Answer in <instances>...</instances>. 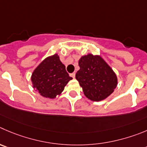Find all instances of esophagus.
Wrapping results in <instances>:
<instances>
[{"instance_id":"1","label":"esophagus","mask_w":147,"mask_h":147,"mask_svg":"<svg viewBox=\"0 0 147 147\" xmlns=\"http://www.w3.org/2000/svg\"><path fill=\"white\" fill-rule=\"evenodd\" d=\"M70 76H71V77H73V78H75L76 74H75V73H72V74H70Z\"/></svg>"}]
</instances>
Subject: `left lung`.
Listing matches in <instances>:
<instances>
[{"instance_id": "1", "label": "left lung", "mask_w": 147, "mask_h": 147, "mask_svg": "<svg viewBox=\"0 0 147 147\" xmlns=\"http://www.w3.org/2000/svg\"><path fill=\"white\" fill-rule=\"evenodd\" d=\"M79 65L76 79L88 99L101 101L114 92L118 84L117 76L101 56L84 55L79 59Z\"/></svg>"}]
</instances>
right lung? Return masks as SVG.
Here are the masks:
<instances>
[{
    "mask_svg": "<svg viewBox=\"0 0 147 147\" xmlns=\"http://www.w3.org/2000/svg\"><path fill=\"white\" fill-rule=\"evenodd\" d=\"M72 77L60 61L58 54L49 56L42 61L33 71L31 80L32 86L40 95L54 99L60 95Z\"/></svg>",
    "mask_w": 147,
    "mask_h": 147,
    "instance_id": "right-lung-1",
    "label": "right lung"
}]
</instances>
